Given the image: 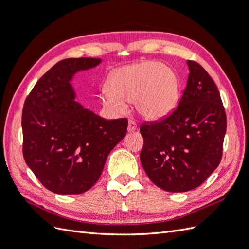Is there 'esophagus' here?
<instances>
[{
    "label": "esophagus",
    "mask_w": 249,
    "mask_h": 249,
    "mask_svg": "<svg viewBox=\"0 0 249 249\" xmlns=\"http://www.w3.org/2000/svg\"><path fill=\"white\" fill-rule=\"evenodd\" d=\"M137 129V124L134 122V120L130 119L129 120V125H127V131L129 132H133Z\"/></svg>",
    "instance_id": "esophagus-1"
}]
</instances>
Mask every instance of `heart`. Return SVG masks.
Masks as SVG:
<instances>
[{"label":"heart","mask_w":249,"mask_h":249,"mask_svg":"<svg viewBox=\"0 0 249 249\" xmlns=\"http://www.w3.org/2000/svg\"><path fill=\"white\" fill-rule=\"evenodd\" d=\"M102 102L111 110L122 113L126 101L134 102L139 114L148 120L169 116L179 101V80L170 66L158 61H142L119 67L108 80Z\"/></svg>","instance_id":"b5f03b06"}]
</instances>
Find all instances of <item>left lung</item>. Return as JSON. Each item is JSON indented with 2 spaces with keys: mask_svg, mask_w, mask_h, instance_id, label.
<instances>
[{
  "mask_svg": "<svg viewBox=\"0 0 249 249\" xmlns=\"http://www.w3.org/2000/svg\"><path fill=\"white\" fill-rule=\"evenodd\" d=\"M189 77L178 108L158 123L142 124L140 160L152 182L168 192L200 186L220 163L227 116L214 81L187 61Z\"/></svg>",
  "mask_w": 249,
  "mask_h": 249,
  "instance_id": "8db88e82",
  "label": "left lung"
}]
</instances>
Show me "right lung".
<instances>
[{"mask_svg": "<svg viewBox=\"0 0 249 249\" xmlns=\"http://www.w3.org/2000/svg\"><path fill=\"white\" fill-rule=\"evenodd\" d=\"M100 58L61 60L37 81L22 109V154L48 190L80 194L100 178L111 150L126 134L127 119L107 120L76 101L74 74Z\"/></svg>", "mask_w": 249, "mask_h": 249, "instance_id": "add662e5", "label": "right lung"}]
</instances>
